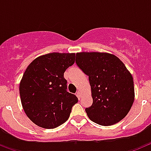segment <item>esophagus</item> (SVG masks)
<instances>
[{
	"instance_id": "1",
	"label": "esophagus",
	"mask_w": 151,
	"mask_h": 151,
	"mask_svg": "<svg viewBox=\"0 0 151 151\" xmlns=\"http://www.w3.org/2000/svg\"><path fill=\"white\" fill-rule=\"evenodd\" d=\"M76 95L77 97H78V99H80V97H81V96H82V94H81V92H80L79 91H78L76 92Z\"/></svg>"
}]
</instances>
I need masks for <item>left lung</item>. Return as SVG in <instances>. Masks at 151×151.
Returning <instances> with one entry per match:
<instances>
[{
	"label": "left lung",
	"mask_w": 151,
	"mask_h": 151,
	"mask_svg": "<svg viewBox=\"0 0 151 151\" xmlns=\"http://www.w3.org/2000/svg\"><path fill=\"white\" fill-rule=\"evenodd\" d=\"M76 63L88 76L93 103L85 108L91 120L101 125L121 121L134 99L132 76L115 55L100 52L77 53Z\"/></svg>",
	"instance_id": "left-lung-1"
}]
</instances>
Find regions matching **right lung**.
<instances>
[{
  "mask_svg": "<svg viewBox=\"0 0 151 151\" xmlns=\"http://www.w3.org/2000/svg\"><path fill=\"white\" fill-rule=\"evenodd\" d=\"M75 59L73 53H50L37 57L26 69L19 94L24 111L35 125L54 129L69 119L78 98L67 91L63 75Z\"/></svg>",
  "mask_w": 151,
  "mask_h": 151,
  "instance_id": "right-lung-1",
  "label": "right lung"
}]
</instances>
